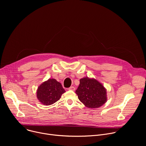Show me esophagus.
<instances>
[{"instance_id":"1","label":"esophagus","mask_w":146,"mask_h":146,"mask_svg":"<svg viewBox=\"0 0 146 146\" xmlns=\"http://www.w3.org/2000/svg\"><path fill=\"white\" fill-rule=\"evenodd\" d=\"M69 90H70V91H74L75 90V88L74 87H70V88H69Z\"/></svg>"}]
</instances>
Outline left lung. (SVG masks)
<instances>
[{
    "mask_svg": "<svg viewBox=\"0 0 146 146\" xmlns=\"http://www.w3.org/2000/svg\"><path fill=\"white\" fill-rule=\"evenodd\" d=\"M76 94L78 99L88 108H98L107 101L106 89L102 83L93 78H81Z\"/></svg>",
    "mask_w": 146,
    "mask_h": 146,
    "instance_id": "obj_1",
    "label": "left lung"
}]
</instances>
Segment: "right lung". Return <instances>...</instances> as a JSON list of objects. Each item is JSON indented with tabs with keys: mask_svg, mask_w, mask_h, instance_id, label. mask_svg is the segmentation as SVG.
Masks as SVG:
<instances>
[{
	"mask_svg": "<svg viewBox=\"0 0 146 146\" xmlns=\"http://www.w3.org/2000/svg\"><path fill=\"white\" fill-rule=\"evenodd\" d=\"M66 91L60 82L54 78H49L38 87L37 98L44 105H51L57 102Z\"/></svg>",
	"mask_w": 146,
	"mask_h": 146,
	"instance_id": "obj_1",
	"label": "right lung"
}]
</instances>
